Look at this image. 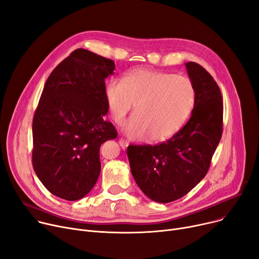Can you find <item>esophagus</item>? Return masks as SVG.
Instances as JSON below:
<instances>
[{
    "mask_svg": "<svg viewBox=\"0 0 259 259\" xmlns=\"http://www.w3.org/2000/svg\"><path fill=\"white\" fill-rule=\"evenodd\" d=\"M119 145H120L121 147H122L123 149H125V148L128 146V142H127L126 140L121 138V139H119Z\"/></svg>",
    "mask_w": 259,
    "mask_h": 259,
    "instance_id": "34e87169",
    "label": "esophagus"
}]
</instances>
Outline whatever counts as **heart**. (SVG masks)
Returning a JSON list of instances; mask_svg holds the SVG:
<instances>
[{
    "label": "heart",
    "mask_w": 259,
    "mask_h": 259,
    "mask_svg": "<svg viewBox=\"0 0 259 259\" xmlns=\"http://www.w3.org/2000/svg\"><path fill=\"white\" fill-rule=\"evenodd\" d=\"M104 98L116 123H121L133 109L135 114L123 125L134 139L162 141L174 136L189 117L195 102L192 81L183 75L136 69L121 81L112 80L104 88Z\"/></svg>",
    "instance_id": "heart-1"
}]
</instances>
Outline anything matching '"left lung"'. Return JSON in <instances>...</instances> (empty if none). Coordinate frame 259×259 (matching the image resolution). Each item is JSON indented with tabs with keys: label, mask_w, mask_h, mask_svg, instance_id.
<instances>
[{
	"label": "left lung",
	"mask_w": 259,
	"mask_h": 259,
	"mask_svg": "<svg viewBox=\"0 0 259 259\" xmlns=\"http://www.w3.org/2000/svg\"><path fill=\"white\" fill-rule=\"evenodd\" d=\"M195 89L188 122L159 145H130L127 158L137 185L150 200L181 199L206 176L223 133V97L212 76L199 64H185Z\"/></svg>",
	"instance_id": "8db88e82"
}]
</instances>
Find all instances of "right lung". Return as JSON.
I'll return each mask as SVG.
<instances>
[{"label": "right lung", "mask_w": 259, "mask_h": 259, "mask_svg": "<svg viewBox=\"0 0 259 259\" xmlns=\"http://www.w3.org/2000/svg\"><path fill=\"white\" fill-rule=\"evenodd\" d=\"M115 63L85 49L73 51L50 74L33 117L34 171L52 194L67 201L85 196L98 180L102 143L115 139L104 79Z\"/></svg>", "instance_id": "right-lung-1"}]
</instances>
